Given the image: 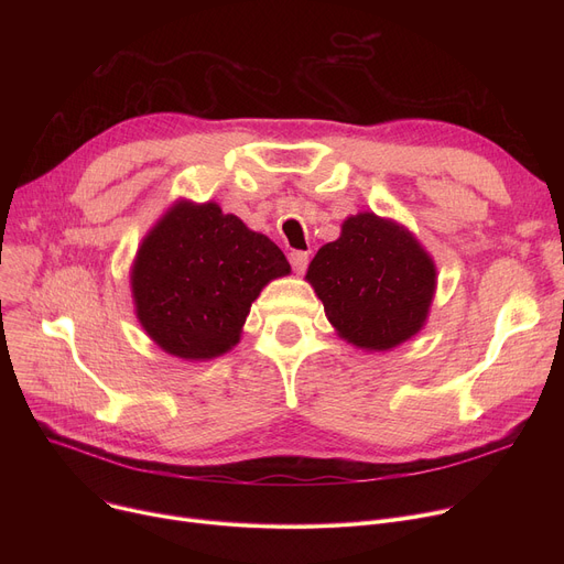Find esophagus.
<instances>
[{
	"mask_svg": "<svg viewBox=\"0 0 564 564\" xmlns=\"http://www.w3.org/2000/svg\"><path fill=\"white\" fill-rule=\"evenodd\" d=\"M288 258H290V264H292L294 272H297V274L306 272V267H308V253L306 251H292Z\"/></svg>",
	"mask_w": 564,
	"mask_h": 564,
	"instance_id": "esophagus-1",
	"label": "esophagus"
}]
</instances>
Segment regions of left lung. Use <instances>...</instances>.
Instances as JSON below:
<instances>
[{
  "label": "left lung",
  "mask_w": 564,
  "mask_h": 564,
  "mask_svg": "<svg viewBox=\"0 0 564 564\" xmlns=\"http://www.w3.org/2000/svg\"><path fill=\"white\" fill-rule=\"evenodd\" d=\"M306 281L343 340L389 351L427 324L436 264L406 226L359 213L343 221L338 240L315 253Z\"/></svg>",
  "instance_id": "obj_1"
}]
</instances>
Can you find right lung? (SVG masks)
I'll return each mask as SVG.
<instances>
[{
	"instance_id": "1",
	"label": "right lung",
	"mask_w": 564,
	"mask_h": 564,
	"mask_svg": "<svg viewBox=\"0 0 564 564\" xmlns=\"http://www.w3.org/2000/svg\"><path fill=\"white\" fill-rule=\"evenodd\" d=\"M290 274L270 237L215 200L177 198L143 235L130 267L134 315L171 357L210 361L240 343L262 288Z\"/></svg>"
}]
</instances>
